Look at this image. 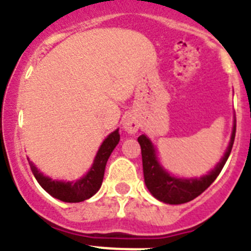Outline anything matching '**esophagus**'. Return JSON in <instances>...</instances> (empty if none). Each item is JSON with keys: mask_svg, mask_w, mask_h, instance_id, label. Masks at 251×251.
Returning a JSON list of instances; mask_svg holds the SVG:
<instances>
[{"mask_svg": "<svg viewBox=\"0 0 251 251\" xmlns=\"http://www.w3.org/2000/svg\"><path fill=\"white\" fill-rule=\"evenodd\" d=\"M123 128L126 129V132L130 133V134H134L137 133V130L139 129V122L137 119V117L134 114H127L124 117L123 122Z\"/></svg>", "mask_w": 251, "mask_h": 251, "instance_id": "1", "label": "esophagus"}]
</instances>
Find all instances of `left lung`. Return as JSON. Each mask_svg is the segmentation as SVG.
<instances>
[{"mask_svg":"<svg viewBox=\"0 0 251 251\" xmlns=\"http://www.w3.org/2000/svg\"><path fill=\"white\" fill-rule=\"evenodd\" d=\"M235 132H236V119L234 123L231 139H230L229 147L226 150L223 159L216 165V167L206 176L201 178L182 179L171 176L159 166L156 157V151L151 143L150 139L142 134L138 137V142L141 145L142 162H143V175H145V182L151 194L156 197L157 200L162 201L170 205H178L194 200L197 196H200L208 186L214 182L216 177L220 175L221 170L225 166L226 161L229 158L234 145Z\"/></svg>","mask_w":251,"mask_h":251,"instance_id":"1","label":"left lung"}]
</instances>
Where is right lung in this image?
<instances>
[{"label": "right lung", "mask_w": 251, "mask_h": 251, "mask_svg": "<svg viewBox=\"0 0 251 251\" xmlns=\"http://www.w3.org/2000/svg\"><path fill=\"white\" fill-rule=\"evenodd\" d=\"M119 138L121 137H119L118 129L110 133L99 148L93 167L90 168L89 172L86 174V176L77 179L75 182H61V181L49 178V177L44 176L41 172H39V170L32 165V162H30L31 171L40 186L52 197L64 201V202H81V201L90 199L100 188L106 161L109 158L110 153L113 152L115 146L118 145Z\"/></svg>", "instance_id": "right-lung-1"}]
</instances>
